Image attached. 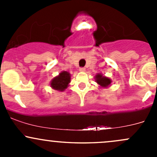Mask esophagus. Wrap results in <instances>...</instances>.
<instances>
[{
  "label": "esophagus",
  "instance_id": "esophagus-1",
  "mask_svg": "<svg viewBox=\"0 0 157 157\" xmlns=\"http://www.w3.org/2000/svg\"><path fill=\"white\" fill-rule=\"evenodd\" d=\"M85 71H86V69L84 67H80V71H81V72H84Z\"/></svg>",
  "mask_w": 157,
  "mask_h": 157
}]
</instances>
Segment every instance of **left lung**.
Wrapping results in <instances>:
<instances>
[{"mask_svg":"<svg viewBox=\"0 0 157 157\" xmlns=\"http://www.w3.org/2000/svg\"><path fill=\"white\" fill-rule=\"evenodd\" d=\"M95 80L102 88L108 87V86H110L111 83H112V80L109 77H105L102 74H96V77H95Z\"/></svg>","mask_w":157,"mask_h":157,"instance_id":"left-lung-1","label":"left lung"}]
</instances>
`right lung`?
Wrapping results in <instances>:
<instances>
[{
    "label": "right lung",
    "mask_w": 157,
    "mask_h": 157,
    "mask_svg": "<svg viewBox=\"0 0 157 157\" xmlns=\"http://www.w3.org/2000/svg\"><path fill=\"white\" fill-rule=\"evenodd\" d=\"M71 82V74L67 71H61L59 75L53 78L51 81V87L58 91H64L68 86Z\"/></svg>",
    "instance_id": "add662e5"
}]
</instances>
